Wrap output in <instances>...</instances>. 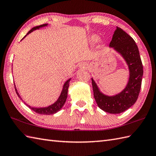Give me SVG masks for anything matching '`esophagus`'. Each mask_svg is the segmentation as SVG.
Segmentation results:
<instances>
[{
	"instance_id": "obj_1",
	"label": "esophagus",
	"mask_w": 156,
	"mask_h": 156,
	"mask_svg": "<svg viewBox=\"0 0 156 156\" xmlns=\"http://www.w3.org/2000/svg\"><path fill=\"white\" fill-rule=\"evenodd\" d=\"M81 68H87V65L85 63H81Z\"/></svg>"
}]
</instances>
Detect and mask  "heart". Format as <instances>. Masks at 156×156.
Listing matches in <instances>:
<instances>
[{
    "label": "heart",
    "instance_id": "1",
    "mask_svg": "<svg viewBox=\"0 0 156 156\" xmlns=\"http://www.w3.org/2000/svg\"><path fill=\"white\" fill-rule=\"evenodd\" d=\"M91 41L93 43H95L96 41H98V36L96 35V34H93V35L91 36Z\"/></svg>",
    "mask_w": 156,
    "mask_h": 156
}]
</instances>
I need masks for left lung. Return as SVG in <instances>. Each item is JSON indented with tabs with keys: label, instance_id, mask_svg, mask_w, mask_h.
<instances>
[{
	"label": "left lung",
	"instance_id": "1",
	"mask_svg": "<svg viewBox=\"0 0 156 156\" xmlns=\"http://www.w3.org/2000/svg\"><path fill=\"white\" fill-rule=\"evenodd\" d=\"M109 47L122 55L129 70V78L126 87L117 95L107 96L99 91L91 79L93 95L100 109L109 113L125 112L136 102L141 89L144 73L143 65L137 44L129 34L119 27L114 31Z\"/></svg>",
	"mask_w": 156,
	"mask_h": 156
}]
</instances>
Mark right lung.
<instances>
[{
  "label": "right lung",
  "instance_id": "1",
  "mask_svg": "<svg viewBox=\"0 0 156 156\" xmlns=\"http://www.w3.org/2000/svg\"><path fill=\"white\" fill-rule=\"evenodd\" d=\"M47 25V24H43V25L34 27L32 29H30L28 33H27V34H29V33H30L31 32H33V30H36V29H39V28H41V27H45ZM27 35L24 37V38H25ZM70 80H71V79H69L65 83L63 87V90H62L59 98H58L57 101L55 103H54L53 104H52L51 105H50L49 107H39V108H37V107H31L30 105H27V103H25L26 105L28 106L30 109L34 111V112H36L37 113H39V114H41V115H52V114L57 113L62 108V107H63L65 101H66V99L67 98V91H68V88H69V81H70ZM15 91L17 95H18V97L20 99L23 100L22 98L20 97L18 91H17L15 85Z\"/></svg>",
  "mask_w": 156,
  "mask_h": 156
}]
</instances>
